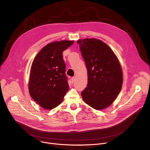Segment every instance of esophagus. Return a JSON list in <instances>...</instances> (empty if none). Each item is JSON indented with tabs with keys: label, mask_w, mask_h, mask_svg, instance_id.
<instances>
[{
	"label": "esophagus",
	"mask_w": 150,
	"mask_h": 150,
	"mask_svg": "<svg viewBox=\"0 0 150 150\" xmlns=\"http://www.w3.org/2000/svg\"><path fill=\"white\" fill-rule=\"evenodd\" d=\"M75 79H76V78H75V76H74V77H72V83H74L75 81Z\"/></svg>",
	"instance_id": "1"
}]
</instances>
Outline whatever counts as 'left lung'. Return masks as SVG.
<instances>
[{
  "mask_svg": "<svg viewBox=\"0 0 150 150\" xmlns=\"http://www.w3.org/2000/svg\"><path fill=\"white\" fill-rule=\"evenodd\" d=\"M88 74L87 87L81 93L84 102L99 110L108 108L120 93L122 70L119 61L111 48L96 38L78 40Z\"/></svg>",
  "mask_w": 150,
  "mask_h": 150,
  "instance_id": "obj_1",
  "label": "left lung"
}]
</instances>
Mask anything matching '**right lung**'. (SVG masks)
<instances>
[{"mask_svg": "<svg viewBox=\"0 0 150 150\" xmlns=\"http://www.w3.org/2000/svg\"><path fill=\"white\" fill-rule=\"evenodd\" d=\"M74 42L62 40L50 42L41 49L32 63L29 93L45 109L51 110L59 105L69 90L62 54Z\"/></svg>", "mask_w": 150, "mask_h": 150, "instance_id": "obj_1", "label": "right lung"}]
</instances>
